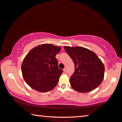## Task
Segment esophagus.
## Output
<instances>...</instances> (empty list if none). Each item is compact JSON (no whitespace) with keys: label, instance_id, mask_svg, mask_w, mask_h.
I'll return each mask as SVG.
<instances>
[{"label":"esophagus","instance_id":"esophagus-1","mask_svg":"<svg viewBox=\"0 0 122 122\" xmlns=\"http://www.w3.org/2000/svg\"><path fill=\"white\" fill-rule=\"evenodd\" d=\"M63 72H64L65 73H66L67 72V69H66V68H65L64 69H63Z\"/></svg>","mask_w":122,"mask_h":122}]
</instances>
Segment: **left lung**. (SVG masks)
<instances>
[{
    "instance_id": "left-lung-1",
    "label": "left lung",
    "mask_w": 122,
    "mask_h": 122,
    "mask_svg": "<svg viewBox=\"0 0 122 122\" xmlns=\"http://www.w3.org/2000/svg\"><path fill=\"white\" fill-rule=\"evenodd\" d=\"M64 48L75 66L70 80L72 88L85 93L99 86L104 78L105 67L97 55L81 46H65Z\"/></svg>"
}]
</instances>
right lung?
<instances>
[{
    "label": "right lung",
    "instance_id": "right-lung-1",
    "mask_svg": "<svg viewBox=\"0 0 122 122\" xmlns=\"http://www.w3.org/2000/svg\"><path fill=\"white\" fill-rule=\"evenodd\" d=\"M61 48L50 44L36 46L23 60L21 70L27 84L33 89L48 92L56 86L63 70L55 57Z\"/></svg>",
    "mask_w": 122,
    "mask_h": 122
}]
</instances>
